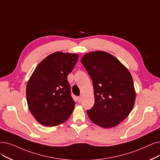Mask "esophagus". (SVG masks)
Returning <instances> with one entry per match:
<instances>
[{
    "instance_id": "1",
    "label": "esophagus",
    "mask_w": 160,
    "mask_h": 160,
    "mask_svg": "<svg viewBox=\"0 0 160 160\" xmlns=\"http://www.w3.org/2000/svg\"><path fill=\"white\" fill-rule=\"evenodd\" d=\"M78 102H81V100H82V97H81V96H80V97H79L78 98Z\"/></svg>"
}]
</instances>
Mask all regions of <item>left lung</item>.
<instances>
[{
  "mask_svg": "<svg viewBox=\"0 0 160 160\" xmlns=\"http://www.w3.org/2000/svg\"><path fill=\"white\" fill-rule=\"evenodd\" d=\"M93 82L94 104L87 113L103 128L117 126L129 116L136 98L132 76L116 57L104 51L85 54L81 60Z\"/></svg>",
  "mask_w": 160,
  "mask_h": 160,
  "instance_id": "1",
  "label": "left lung"
}]
</instances>
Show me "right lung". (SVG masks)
I'll return each instance as SVG.
<instances>
[{
	"mask_svg": "<svg viewBox=\"0 0 160 160\" xmlns=\"http://www.w3.org/2000/svg\"><path fill=\"white\" fill-rule=\"evenodd\" d=\"M78 58L77 54L54 52L42 60L31 75L26 87L28 105L41 125H58L72 113L75 102L67 78Z\"/></svg>",
	"mask_w": 160,
	"mask_h": 160,
	"instance_id": "1",
	"label": "right lung"
}]
</instances>
